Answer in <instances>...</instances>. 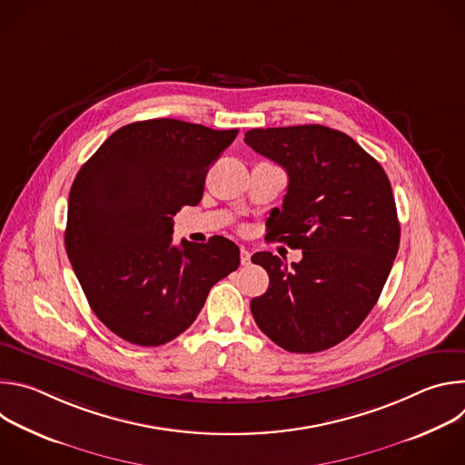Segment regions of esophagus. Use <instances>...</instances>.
I'll return each instance as SVG.
<instances>
[{
    "mask_svg": "<svg viewBox=\"0 0 465 465\" xmlns=\"http://www.w3.org/2000/svg\"><path fill=\"white\" fill-rule=\"evenodd\" d=\"M241 264L242 267H248L250 264V252L246 248H241Z\"/></svg>",
    "mask_w": 465,
    "mask_h": 465,
    "instance_id": "obj_1",
    "label": "esophagus"
}]
</instances>
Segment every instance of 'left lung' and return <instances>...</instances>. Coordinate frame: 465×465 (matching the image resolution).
Here are the masks:
<instances>
[{
	"label": "left lung",
	"mask_w": 465,
	"mask_h": 465,
	"mask_svg": "<svg viewBox=\"0 0 465 465\" xmlns=\"http://www.w3.org/2000/svg\"><path fill=\"white\" fill-rule=\"evenodd\" d=\"M244 143L287 171L269 235L303 253L291 269L271 252L252 255L271 278L250 302L253 320L291 353L333 348L377 303L400 248L390 180L355 140L323 124L253 128Z\"/></svg>",
	"instance_id": "obj_1"
}]
</instances>
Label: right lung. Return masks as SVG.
Returning a JSON list of instances; mask_svg holds the SVG:
<instances>
[{"label": "right lung", "mask_w": 465, "mask_h": 465, "mask_svg": "<svg viewBox=\"0 0 465 465\" xmlns=\"http://www.w3.org/2000/svg\"><path fill=\"white\" fill-rule=\"evenodd\" d=\"M237 132L167 117L130 123L75 176L65 252L92 311L123 341L171 342L237 271L239 246L226 237L173 244V217L203 201L208 169Z\"/></svg>", "instance_id": "obj_1"}]
</instances>
